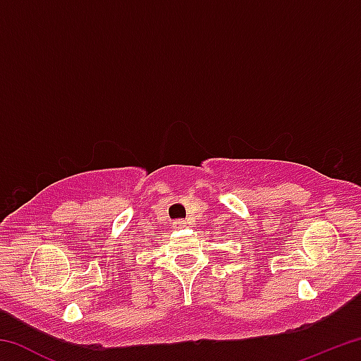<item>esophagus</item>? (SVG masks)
Segmentation results:
<instances>
[{
	"label": "esophagus",
	"mask_w": 361,
	"mask_h": 361,
	"mask_svg": "<svg viewBox=\"0 0 361 361\" xmlns=\"http://www.w3.org/2000/svg\"><path fill=\"white\" fill-rule=\"evenodd\" d=\"M185 226H186V221H185V219H176V221H173V228H176V229L185 228Z\"/></svg>",
	"instance_id": "34e87169"
}]
</instances>
